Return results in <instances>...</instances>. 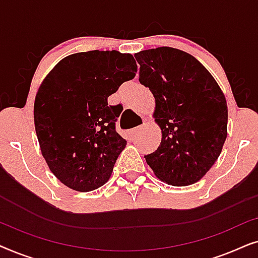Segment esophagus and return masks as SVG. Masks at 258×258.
<instances>
[{
	"label": "esophagus",
	"mask_w": 258,
	"mask_h": 258,
	"mask_svg": "<svg viewBox=\"0 0 258 258\" xmlns=\"http://www.w3.org/2000/svg\"><path fill=\"white\" fill-rule=\"evenodd\" d=\"M142 130H143V125L136 126V128H134V129L130 130V136H132V137H136L141 132H142Z\"/></svg>",
	"instance_id": "obj_1"
}]
</instances>
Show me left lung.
Wrapping results in <instances>:
<instances>
[{
	"label": "left lung",
	"mask_w": 258,
	"mask_h": 258,
	"mask_svg": "<svg viewBox=\"0 0 258 258\" xmlns=\"http://www.w3.org/2000/svg\"><path fill=\"white\" fill-rule=\"evenodd\" d=\"M140 82L155 97L162 130L157 150L146 155L161 181L184 186L200 181L227 139L228 107L211 74L188 52L160 47L137 52Z\"/></svg>",
	"instance_id": "left-lung-1"
}]
</instances>
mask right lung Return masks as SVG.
I'll use <instances>...</instances> for the list:
<instances>
[{
	"label": "right lung",
	"instance_id": "right-lung-1",
	"mask_svg": "<svg viewBox=\"0 0 258 258\" xmlns=\"http://www.w3.org/2000/svg\"><path fill=\"white\" fill-rule=\"evenodd\" d=\"M137 73L130 54L91 50L61 59L45 76L34 103L35 130L52 174L76 191L110 177L126 141L115 129L121 114L108 97Z\"/></svg>",
	"mask_w": 258,
	"mask_h": 258
}]
</instances>
